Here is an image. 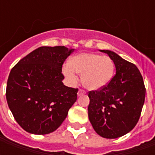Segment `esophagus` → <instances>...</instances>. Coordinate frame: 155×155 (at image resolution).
<instances>
[{
  "instance_id": "esophagus-1",
  "label": "esophagus",
  "mask_w": 155,
  "mask_h": 155,
  "mask_svg": "<svg viewBox=\"0 0 155 155\" xmlns=\"http://www.w3.org/2000/svg\"><path fill=\"white\" fill-rule=\"evenodd\" d=\"M84 94H85V91H83V90H79V91H78V93H77V95L78 96H81V95Z\"/></svg>"
}]
</instances>
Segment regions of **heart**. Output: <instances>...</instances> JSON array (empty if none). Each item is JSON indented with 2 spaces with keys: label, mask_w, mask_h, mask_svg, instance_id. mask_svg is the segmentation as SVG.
<instances>
[{
  "label": "heart",
  "mask_w": 155,
  "mask_h": 155,
  "mask_svg": "<svg viewBox=\"0 0 155 155\" xmlns=\"http://www.w3.org/2000/svg\"><path fill=\"white\" fill-rule=\"evenodd\" d=\"M114 64L109 56L83 52L75 54L63 64L62 73L71 83L77 81L81 74V83L90 91H99L107 85L113 78Z\"/></svg>",
  "instance_id": "1"
}]
</instances>
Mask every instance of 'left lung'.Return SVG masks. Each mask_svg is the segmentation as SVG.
Returning a JSON list of instances; mask_svg holds the SVG:
<instances>
[{"instance_id":"left-lung-1","label":"left lung","mask_w":155,"mask_h":155,"mask_svg":"<svg viewBox=\"0 0 155 155\" xmlns=\"http://www.w3.org/2000/svg\"><path fill=\"white\" fill-rule=\"evenodd\" d=\"M101 51L114 61L116 74L105 87L89 93V120L99 135L116 139L136 125L144 103L145 87L135 64L114 51Z\"/></svg>"}]
</instances>
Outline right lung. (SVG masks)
Segmentation results:
<instances>
[{
	"label": "right lung",
	"instance_id": "1",
	"mask_svg": "<svg viewBox=\"0 0 155 155\" xmlns=\"http://www.w3.org/2000/svg\"><path fill=\"white\" fill-rule=\"evenodd\" d=\"M74 49L41 46L21 59L9 74L6 101L16 122L33 134L57 130L77 100L78 89L63 84L62 64Z\"/></svg>",
	"mask_w": 155,
	"mask_h": 155
}]
</instances>
